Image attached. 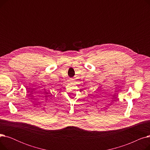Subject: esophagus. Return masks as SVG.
I'll list each match as a JSON object with an SVG mask.
<instances>
[{
    "mask_svg": "<svg viewBox=\"0 0 150 150\" xmlns=\"http://www.w3.org/2000/svg\"><path fill=\"white\" fill-rule=\"evenodd\" d=\"M69 81H70V83H73V82H74V80H73V79H72V78H71V79H70Z\"/></svg>",
    "mask_w": 150,
    "mask_h": 150,
    "instance_id": "1",
    "label": "esophagus"
}]
</instances>
